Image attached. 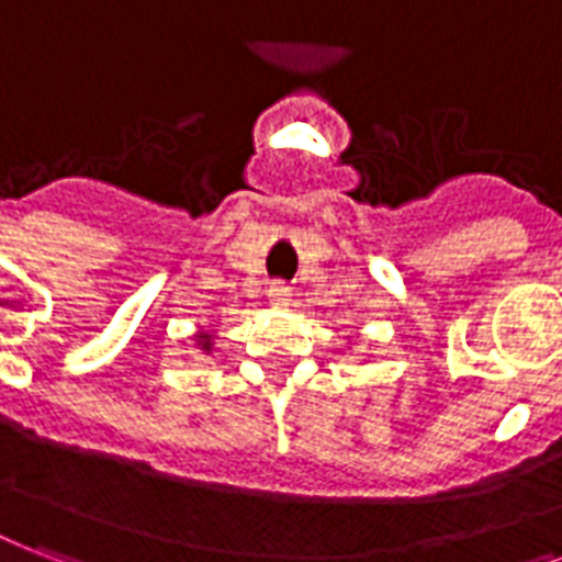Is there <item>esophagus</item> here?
Wrapping results in <instances>:
<instances>
[{
	"instance_id": "34e87169",
	"label": "esophagus",
	"mask_w": 562,
	"mask_h": 562,
	"mask_svg": "<svg viewBox=\"0 0 562 562\" xmlns=\"http://www.w3.org/2000/svg\"><path fill=\"white\" fill-rule=\"evenodd\" d=\"M268 300H271L273 306H289L291 289L285 282H271V285H268Z\"/></svg>"
}]
</instances>
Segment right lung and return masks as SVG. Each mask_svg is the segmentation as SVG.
Wrapping results in <instances>:
<instances>
[{"mask_svg":"<svg viewBox=\"0 0 562 562\" xmlns=\"http://www.w3.org/2000/svg\"><path fill=\"white\" fill-rule=\"evenodd\" d=\"M194 338H198V347H201L203 352L212 350V335L210 333H198V335H194Z\"/></svg>","mask_w":562,"mask_h":562,"instance_id":"obj_1","label":"right lung"}]
</instances>
